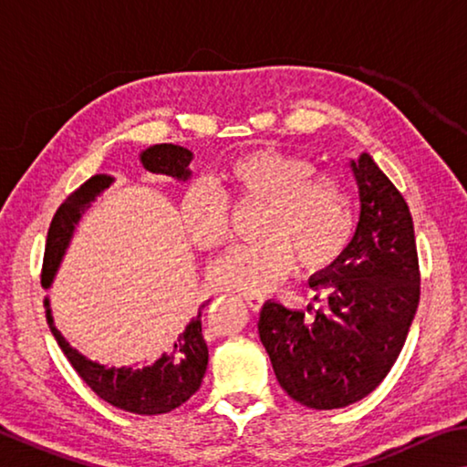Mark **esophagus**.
Returning <instances> with one entry per match:
<instances>
[{"mask_svg":"<svg viewBox=\"0 0 467 467\" xmlns=\"http://www.w3.org/2000/svg\"><path fill=\"white\" fill-rule=\"evenodd\" d=\"M243 298L247 300V305L251 306L253 311L262 309V305H264V296L262 295H243Z\"/></svg>","mask_w":467,"mask_h":467,"instance_id":"esophagus-1","label":"esophagus"}]
</instances>
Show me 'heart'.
Instances as JSON below:
<instances>
[{"label":"heart","instance_id":"obj_1","mask_svg":"<svg viewBox=\"0 0 467 467\" xmlns=\"http://www.w3.org/2000/svg\"><path fill=\"white\" fill-rule=\"evenodd\" d=\"M214 185L185 192L181 214L192 241L216 249L231 234V202L264 203L262 243L228 251L212 272L220 288L259 295L278 286L296 262L309 272L327 270L357 234V203L342 179L317 172L311 158L275 148L236 154L223 164Z\"/></svg>","mask_w":467,"mask_h":467}]
</instances>
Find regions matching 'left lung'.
Masks as SVG:
<instances>
[{
	"label": "left lung",
	"instance_id": "left-lung-1",
	"mask_svg": "<svg viewBox=\"0 0 467 467\" xmlns=\"http://www.w3.org/2000/svg\"><path fill=\"white\" fill-rule=\"evenodd\" d=\"M352 171L360 193L357 234L337 264L311 278V288L326 295V311L305 315L265 303L259 313V337L282 389L315 410L350 406L383 381L420 300L404 195L368 154L352 162Z\"/></svg>",
	"mask_w": 467,
	"mask_h": 467
}]
</instances>
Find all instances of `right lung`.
<instances>
[{
    "label": "right lung",
    "mask_w": 467,
    "mask_h": 467,
    "mask_svg": "<svg viewBox=\"0 0 467 467\" xmlns=\"http://www.w3.org/2000/svg\"><path fill=\"white\" fill-rule=\"evenodd\" d=\"M192 161V152L181 146L161 144L148 148L141 154V164L152 172H162L177 179H187V164ZM110 177L94 175L82 183L76 192L69 193L55 212L49 224L45 243V257L41 267V284L47 288L53 280L57 265L61 262L69 239H72L74 226L78 220L90 208L102 189L110 185ZM210 300L197 306L193 321L175 339H171L161 357L152 365L144 368H113L102 367L97 362L86 360L80 352L69 346L57 329L53 327L51 313L47 311L51 334L57 339L61 352L66 354L69 365L80 375L82 381L90 389L105 400L107 404L125 410L131 414L156 416L167 414L171 410L183 406L192 395L200 389L202 379L208 367V344L202 334V313ZM45 305H49L45 300Z\"/></svg>",
    "instance_id": "add662e5"
}]
</instances>
